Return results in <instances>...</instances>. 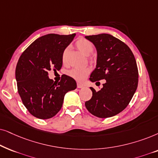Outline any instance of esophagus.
<instances>
[{
	"mask_svg": "<svg viewBox=\"0 0 158 158\" xmlns=\"http://www.w3.org/2000/svg\"><path fill=\"white\" fill-rule=\"evenodd\" d=\"M77 87L78 88H82L83 85H81V84H80V83H77Z\"/></svg>",
	"mask_w": 158,
	"mask_h": 158,
	"instance_id": "34e87169",
	"label": "esophagus"
}]
</instances>
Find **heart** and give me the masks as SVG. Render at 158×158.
I'll return each instance as SVG.
<instances>
[{
  "label": "heart",
  "mask_w": 158,
  "mask_h": 158,
  "mask_svg": "<svg viewBox=\"0 0 158 158\" xmlns=\"http://www.w3.org/2000/svg\"><path fill=\"white\" fill-rule=\"evenodd\" d=\"M75 45L78 49L86 56H89L94 50V45L91 41L85 38H79L75 43ZM68 48H65L62 52V60L65 63L66 60ZM89 73V69L87 68H74L69 71V75L77 81H81L87 77Z\"/></svg>",
  "instance_id": "obj_1"
}]
</instances>
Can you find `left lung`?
<instances>
[{
	"mask_svg": "<svg viewBox=\"0 0 158 158\" xmlns=\"http://www.w3.org/2000/svg\"><path fill=\"white\" fill-rule=\"evenodd\" d=\"M98 51L97 66L90 81L106 79L103 87H90L92 98L86 101L88 111L98 118L112 117L127 108L138 85V68L133 52L127 44L108 34L86 36Z\"/></svg>",
	"mask_w": 158,
	"mask_h": 158,
	"instance_id": "left-lung-1",
	"label": "left lung"
}]
</instances>
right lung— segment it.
<instances>
[{
  "label": "right lung",
  "instance_id": "right-lung-1",
  "mask_svg": "<svg viewBox=\"0 0 158 158\" xmlns=\"http://www.w3.org/2000/svg\"><path fill=\"white\" fill-rule=\"evenodd\" d=\"M76 34H48L34 41L21 55L16 67V79L20 98L27 110L40 119L53 117L61 108L66 92L77 88L73 78L62 75L56 82L48 71L60 70L62 52Z\"/></svg>",
  "mask_w": 158,
  "mask_h": 158
}]
</instances>
